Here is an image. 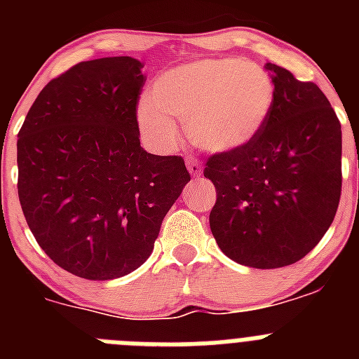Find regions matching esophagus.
<instances>
[{
  "label": "esophagus",
  "mask_w": 359,
  "mask_h": 359,
  "mask_svg": "<svg viewBox=\"0 0 359 359\" xmlns=\"http://www.w3.org/2000/svg\"><path fill=\"white\" fill-rule=\"evenodd\" d=\"M187 169H189V172L192 174V176H201L203 172L201 163H199L198 160H194V158H187Z\"/></svg>",
  "instance_id": "esophagus-1"
}]
</instances>
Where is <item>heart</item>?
Wrapping results in <instances>:
<instances>
[{"label":"heart","mask_w":359,"mask_h":359,"mask_svg":"<svg viewBox=\"0 0 359 359\" xmlns=\"http://www.w3.org/2000/svg\"><path fill=\"white\" fill-rule=\"evenodd\" d=\"M275 88L268 73L243 59H203L161 73L151 98L138 106L145 135L161 145L177 140L174 120L189 126L196 145L224 152L250 142L273 107Z\"/></svg>","instance_id":"obj_1"}]
</instances>
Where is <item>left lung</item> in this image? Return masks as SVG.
I'll return each instance as SVG.
<instances>
[{"instance_id":"obj_1","label":"left lung","mask_w":359,"mask_h":359,"mask_svg":"<svg viewBox=\"0 0 359 359\" xmlns=\"http://www.w3.org/2000/svg\"><path fill=\"white\" fill-rule=\"evenodd\" d=\"M275 98L252 140L215 152L205 177L217 199L210 230L226 257L273 269L294 264L320 243L341 194V126L315 82L268 62Z\"/></svg>"}]
</instances>
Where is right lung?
I'll list each match as a JSON object with an SVG mask.
<instances>
[{
  "mask_svg": "<svg viewBox=\"0 0 359 359\" xmlns=\"http://www.w3.org/2000/svg\"><path fill=\"white\" fill-rule=\"evenodd\" d=\"M133 57L79 62L32 104L18 138V194L44 253L88 280L140 268L190 174L140 145L145 77Z\"/></svg>",
  "mask_w": 359,
  "mask_h": 359,
  "instance_id": "add662e5",
  "label": "right lung"
}]
</instances>
